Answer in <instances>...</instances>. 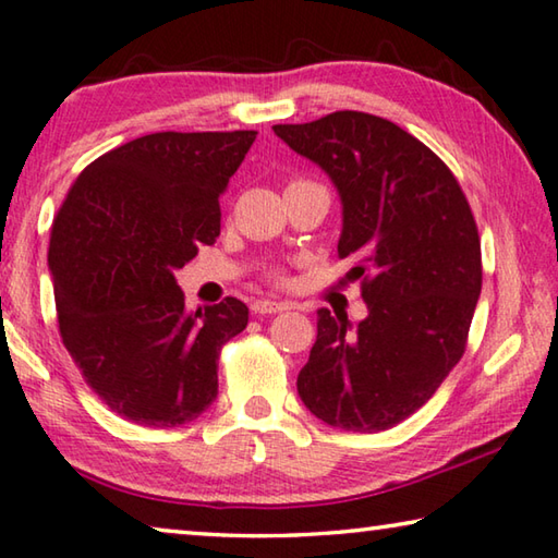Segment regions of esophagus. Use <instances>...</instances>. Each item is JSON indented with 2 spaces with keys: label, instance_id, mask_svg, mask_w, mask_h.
Returning a JSON list of instances; mask_svg holds the SVG:
<instances>
[{
  "label": "esophagus",
  "instance_id": "34e87169",
  "mask_svg": "<svg viewBox=\"0 0 558 558\" xmlns=\"http://www.w3.org/2000/svg\"><path fill=\"white\" fill-rule=\"evenodd\" d=\"M288 303H276V300H255L253 303V313L255 315H276V313H282L288 311Z\"/></svg>",
  "mask_w": 558,
  "mask_h": 558
}]
</instances>
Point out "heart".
<instances>
[{"mask_svg":"<svg viewBox=\"0 0 558 558\" xmlns=\"http://www.w3.org/2000/svg\"><path fill=\"white\" fill-rule=\"evenodd\" d=\"M293 183H305V181H293ZM270 278L280 282V280H286V272H282V270H272Z\"/></svg>","mask_w":558,"mask_h":558,"instance_id":"1","label":"heart"}]
</instances>
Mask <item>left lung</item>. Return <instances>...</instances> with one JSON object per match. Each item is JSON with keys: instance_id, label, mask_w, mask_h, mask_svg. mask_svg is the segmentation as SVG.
Wrapping results in <instances>:
<instances>
[{"instance_id": "1", "label": "left lung", "mask_w": 558, "mask_h": 558, "mask_svg": "<svg viewBox=\"0 0 558 558\" xmlns=\"http://www.w3.org/2000/svg\"><path fill=\"white\" fill-rule=\"evenodd\" d=\"M342 198L340 258L355 263L367 317L317 311V340L298 395L344 432L390 429L437 392L462 360L482 293V243L462 185L397 123L335 111L278 123Z\"/></svg>"}]
</instances>
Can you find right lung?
I'll use <instances>...</instances> for the list:
<instances>
[{"mask_svg": "<svg viewBox=\"0 0 558 558\" xmlns=\"http://www.w3.org/2000/svg\"><path fill=\"white\" fill-rule=\"evenodd\" d=\"M258 131H161L88 163L51 226L61 342L119 417L168 429L218 395L223 344L245 330L238 298L185 313L173 272L220 235V203Z\"/></svg>", "mask_w": 558, "mask_h": 558, "instance_id": "right-lung-1", "label": "right lung"}]
</instances>
